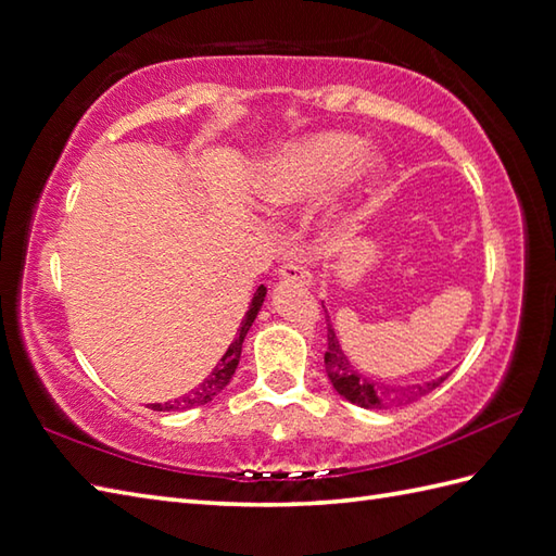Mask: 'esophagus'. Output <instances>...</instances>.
<instances>
[{"mask_svg": "<svg viewBox=\"0 0 556 556\" xmlns=\"http://www.w3.org/2000/svg\"><path fill=\"white\" fill-rule=\"evenodd\" d=\"M277 275H279V279H287V281H303V283L313 281V277H309L307 269L299 263H293V261L281 263L279 269H277Z\"/></svg>", "mask_w": 556, "mask_h": 556, "instance_id": "esophagus-1", "label": "esophagus"}]
</instances>
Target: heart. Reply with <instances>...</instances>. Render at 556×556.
Returning a JSON list of instances; mask_svg holds the SVG:
<instances>
[{
	"label": "heart",
	"mask_w": 556,
	"mask_h": 556,
	"mask_svg": "<svg viewBox=\"0 0 556 556\" xmlns=\"http://www.w3.org/2000/svg\"><path fill=\"white\" fill-rule=\"evenodd\" d=\"M381 173V161L363 151V139L345 132H317L293 141L265 165L257 193L275 208H291L321 197L341 182L348 197L365 191Z\"/></svg>",
	"instance_id": "obj_1"
}]
</instances>
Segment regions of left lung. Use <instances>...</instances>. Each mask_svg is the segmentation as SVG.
<instances>
[{
  "mask_svg": "<svg viewBox=\"0 0 556 556\" xmlns=\"http://www.w3.org/2000/svg\"><path fill=\"white\" fill-rule=\"evenodd\" d=\"M325 367H327V377L331 381L337 393H341L348 403H353L357 407L365 409H389V407H405L415 400L429 395L433 389H438L447 374L441 379L433 381H424L417 386H386L381 381H374L371 377H365L359 374L348 355L341 351L337 331H333L331 325H327V353H325Z\"/></svg>",
  "mask_w": 556,
  "mask_h": 556,
  "instance_id": "8db88e82",
  "label": "left lung"
}]
</instances>
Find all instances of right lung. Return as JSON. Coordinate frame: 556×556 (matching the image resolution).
<instances>
[{
	"label": "right lung",
	"mask_w": 556,
	"mask_h": 556,
	"mask_svg": "<svg viewBox=\"0 0 556 556\" xmlns=\"http://www.w3.org/2000/svg\"><path fill=\"white\" fill-rule=\"evenodd\" d=\"M265 293H267V289L265 287H257V291L253 293V299H251V305H249V313H247V317L241 319V327H239V331H237V337H235V341L229 343V348H227V353L219 357V363L213 367V371L208 374V377H205L197 389L193 391H189V393H185L182 397H177V400H173V403H156V405H151V409H156V412H179V409H191V407H199V405H205V403H211V400L225 389V386L231 381V377H235V371H237V365H239V357H241V345H243V339H247V333H249V329H251V325L255 321V317H257V313H261V305H263V301H265Z\"/></svg>",
	"instance_id": "add662e5"
}]
</instances>
